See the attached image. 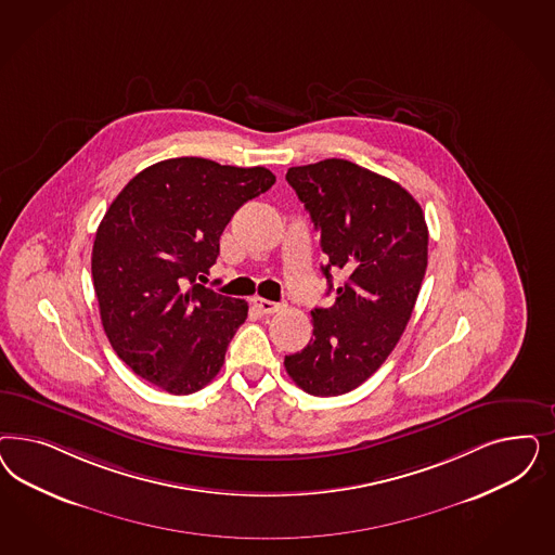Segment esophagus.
<instances>
[{"instance_id":"esophagus-1","label":"esophagus","mask_w":555,"mask_h":555,"mask_svg":"<svg viewBox=\"0 0 555 555\" xmlns=\"http://www.w3.org/2000/svg\"><path fill=\"white\" fill-rule=\"evenodd\" d=\"M253 305L257 306L259 312H263V314H275V312H280L284 308V305L271 302V300H266V298H255Z\"/></svg>"}]
</instances>
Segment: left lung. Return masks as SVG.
<instances>
[{
	"label": "left lung",
	"mask_w": 555,
	"mask_h": 555,
	"mask_svg": "<svg viewBox=\"0 0 555 555\" xmlns=\"http://www.w3.org/2000/svg\"><path fill=\"white\" fill-rule=\"evenodd\" d=\"M287 183L321 233L322 275L335 302L314 308L312 339L286 356L312 396L351 392L392 353L427 271L429 231L418 202L392 179L345 159L289 167ZM331 270L346 280L332 287Z\"/></svg>",
	"instance_id": "obj_1"
}]
</instances>
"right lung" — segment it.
<instances>
[{"instance_id":"1","label":"right lung","mask_w":555,"mask_h":555,"mask_svg":"<svg viewBox=\"0 0 555 555\" xmlns=\"http://www.w3.org/2000/svg\"><path fill=\"white\" fill-rule=\"evenodd\" d=\"M273 183L266 167L178 157L143 169L109 204L91 275L107 340L137 376L181 396L220 372L249 306L196 280L234 212Z\"/></svg>"}]
</instances>
